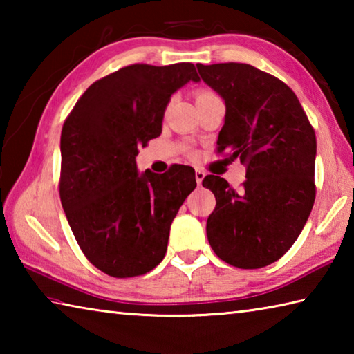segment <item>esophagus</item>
<instances>
[{"mask_svg":"<svg viewBox=\"0 0 354 354\" xmlns=\"http://www.w3.org/2000/svg\"><path fill=\"white\" fill-rule=\"evenodd\" d=\"M195 179H196V184H198V185H201V183H203V179H205V171L196 169V170H195Z\"/></svg>","mask_w":354,"mask_h":354,"instance_id":"obj_1","label":"esophagus"}]
</instances>
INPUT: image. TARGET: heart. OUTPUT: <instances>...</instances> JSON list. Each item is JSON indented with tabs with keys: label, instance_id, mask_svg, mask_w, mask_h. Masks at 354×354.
I'll use <instances>...</instances> for the list:
<instances>
[{
	"label": "heart",
	"instance_id": "b5f03b06",
	"mask_svg": "<svg viewBox=\"0 0 354 354\" xmlns=\"http://www.w3.org/2000/svg\"><path fill=\"white\" fill-rule=\"evenodd\" d=\"M214 97H217V95H215L211 91H206V88H203V91H198V92L195 93L196 103H198V101H205V100H209V98H214Z\"/></svg>",
	"mask_w": 354,
	"mask_h": 354
}]
</instances>
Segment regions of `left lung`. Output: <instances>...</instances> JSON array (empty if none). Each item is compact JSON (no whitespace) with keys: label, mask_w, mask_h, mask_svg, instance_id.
<instances>
[{"label":"left lung","mask_w":354,"mask_h":354,"mask_svg":"<svg viewBox=\"0 0 354 354\" xmlns=\"http://www.w3.org/2000/svg\"><path fill=\"white\" fill-rule=\"evenodd\" d=\"M201 80L225 100L217 153L247 167L234 190L207 175L203 187L217 200L206 223L207 241L221 261L261 268L295 243L315 200L317 142L292 88L248 64H196Z\"/></svg>","instance_id":"left-lung-1"}]
</instances>
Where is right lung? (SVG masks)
Masks as SVG:
<instances>
[{
    "label": "right lung",
    "instance_id": "obj_1",
    "mask_svg": "<svg viewBox=\"0 0 354 354\" xmlns=\"http://www.w3.org/2000/svg\"><path fill=\"white\" fill-rule=\"evenodd\" d=\"M189 81H200L190 62L128 65L95 81L65 120L61 203L82 253L109 277H140L164 259L171 221L196 187L189 165L162 175H139L136 165Z\"/></svg>",
    "mask_w": 354,
    "mask_h": 354
}]
</instances>
